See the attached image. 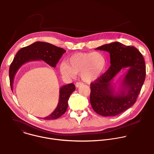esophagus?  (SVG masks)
I'll list each match as a JSON object with an SVG mask.
<instances>
[{
	"instance_id": "obj_1",
	"label": "esophagus",
	"mask_w": 154,
	"mask_h": 154,
	"mask_svg": "<svg viewBox=\"0 0 154 154\" xmlns=\"http://www.w3.org/2000/svg\"><path fill=\"white\" fill-rule=\"evenodd\" d=\"M83 85V83H82V82H77L76 84H75V86H76L77 88H79V87H80L81 86H82Z\"/></svg>"
}]
</instances>
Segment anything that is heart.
Listing matches in <instances>:
<instances>
[{
	"label": "heart",
	"instance_id": "obj_1",
	"mask_svg": "<svg viewBox=\"0 0 154 154\" xmlns=\"http://www.w3.org/2000/svg\"><path fill=\"white\" fill-rule=\"evenodd\" d=\"M106 66L104 56L100 52L77 53L71 55L60 65L61 74L66 77L74 78L81 73V77L87 83L97 80L103 74Z\"/></svg>",
	"mask_w": 154,
	"mask_h": 154
}]
</instances>
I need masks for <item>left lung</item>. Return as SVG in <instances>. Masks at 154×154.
Here are the masks:
<instances>
[{
    "mask_svg": "<svg viewBox=\"0 0 154 154\" xmlns=\"http://www.w3.org/2000/svg\"><path fill=\"white\" fill-rule=\"evenodd\" d=\"M95 50L109 52L111 65L97 80L91 83V104L98 115L116 116L136 101L146 77L144 58L134 47L127 46L119 42L104 44ZM124 68H128V70L116 91L112 80Z\"/></svg>",
    "mask_w": 154,
    "mask_h": 154,
    "instance_id": "8db88e82",
    "label": "left lung"
}]
</instances>
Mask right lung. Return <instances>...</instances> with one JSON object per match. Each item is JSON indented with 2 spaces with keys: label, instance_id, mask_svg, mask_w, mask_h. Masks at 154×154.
Instances as JSON below:
<instances>
[{
  "label": "right lung",
  "instance_id": "obj_1",
  "mask_svg": "<svg viewBox=\"0 0 154 154\" xmlns=\"http://www.w3.org/2000/svg\"><path fill=\"white\" fill-rule=\"evenodd\" d=\"M65 52L66 51L62 48L40 41L35 42L21 48L17 53L9 66V75L12 91L15 75L23 64L31 61L42 60L54 68L62 54ZM75 90V86L73 83L62 86L59 89V99L56 109L49 116L42 119L44 120L56 119L65 113L68 108V101L69 97Z\"/></svg>",
  "mask_w": 154,
  "mask_h": 154
}]
</instances>
